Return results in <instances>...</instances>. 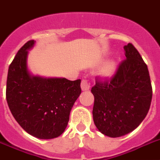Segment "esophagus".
Masks as SVG:
<instances>
[{
  "mask_svg": "<svg viewBox=\"0 0 160 160\" xmlns=\"http://www.w3.org/2000/svg\"><path fill=\"white\" fill-rule=\"evenodd\" d=\"M90 86H91V82L88 79H82V81L81 82V88L83 91H88L89 90Z\"/></svg>",
  "mask_w": 160,
  "mask_h": 160,
  "instance_id": "34e87169",
  "label": "esophagus"
}]
</instances>
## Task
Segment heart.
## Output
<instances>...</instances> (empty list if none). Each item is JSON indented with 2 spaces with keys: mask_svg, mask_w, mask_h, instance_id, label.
<instances>
[{
  "mask_svg": "<svg viewBox=\"0 0 160 160\" xmlns=\"http://www.w3.org/2000/svg\"><path fill=\"white\" fill-rule=\"evenodd\" d=\"M115 64L112 61H109L104 64V66H103L102 68H101V72H102L104 75L109 76V75L113 74L114 70H115Z\"/></svg>",
  "mask_w": 160,
  "mask_h": 160,
  "instance_id": "b5f03b06",
  "label": "heart"
}]
</instances>
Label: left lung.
I'll return each instance as SVG.
<instances>
[{"label":"left lung","instance_id":"left-lung-1","mask_svg":"<svg viewBox=\"0 0 160 160\" xmlns=\"http://www.w3.org/2000/svg\"><path fill=\"white\" fill-rule=\"evenodd\" d=\"M126 59L109 80L96 78L93 120L104 135L119 137L132 132L146 118L152 100L147 65L132 43L123 47Z\"/></svg>","mask_w":160,"mask_h":160}]
</instances>
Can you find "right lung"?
Segmentation results:
<instances>
[{
    "label": "right lung",
    "instance_id": "obj_1",
    "mask_svg": "<svg viewBox=\"0 0 160 160\" xmlns=\"http://www.w3.org/2000/svg\"><path fill=\"white\" fill-rule=\"evenodd\" d=\"M34 43V40L26 42L10 64L6 101L23 130L40 139H52L61 135L68 125L71 109L81 94V80L31 76L27 56Z\"/></svg>",
    "mask_w": 160,
    "mask_h": 160
}]
</instances>
